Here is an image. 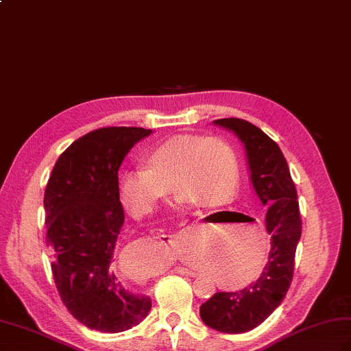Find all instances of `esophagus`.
<instances>
[{"label":"esophagus","mask_w":351,"mask_h":351,"mask_svg":"<svg viewBox=\"0 0 351 351\" xmlns=\"http://www.w3.org/2000/svg\"><path fill=\"white\" fill-rule=\"evenodd\" d=\"M175 273H178V274H185V276H195V274H197V273L194 271V269L185 268V267H176V268H175Z\"/></svg>","instance_id":"obj_1"}]
</instances>
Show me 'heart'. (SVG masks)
Here are the masks:
<instances>
[{"label":"heart","instance_id":"b5f03b06","mask_svg":"<svg viewBox=\"0 0 351 351\" xmlns=\"http://www.w3.org/2000/svg\"><path fill=\"white\" fill-rule=\"evenodd\" d=\"M143 161L147 169H132L120 178L121 202L138 218L154 212L172 186L182 204L204 208L226 204L237 191V158L221 136L170 138L149 149Z\"/></svg>","mask_w":351,"mask_h":351}]
</instances>
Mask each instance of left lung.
<instances>
[{
    "instance_id": "8db88e82",
    "label": "left lung",
    "mask_w": 351,
    "mask_h": 351,
    "mask_svg": "<svg viewBox=\"0 0 351 351\" xmlns=\"http://www.w3.org/2000/svg\"><path fill=\"white\" fill-rule=\"evenodd\" d=\"M215 124L232 130L243 142L255 193L268 208L265 226L271 239L261 276L240 291L217 292L200 307V317L208 326L226 334H241L261 325L286 296L302 221L289 166L277 143L246 120L231 117L215 120Z\"/></svg>"
}]
</instances>
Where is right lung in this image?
Here are the masks:
<instances>
[{
    "label": "right lung",
    "mask_w": 351,
    "mask_h": 351,
    "mask_svg": "<svg viewBox=\"0 0 351 351\" xmlns=\"http://www.w3.org/2000/svg\"><path fill=\"white\" fill-rule=\"evenodd\" d=\"M142 128H101L62 152L44 193L51 271L62 302L84 326L117 334L147 317L151 298L117 277L114 249L124 222L119 169Z\"/></svg>",
    "instance_id": "add662e5"
}]
</instances>
